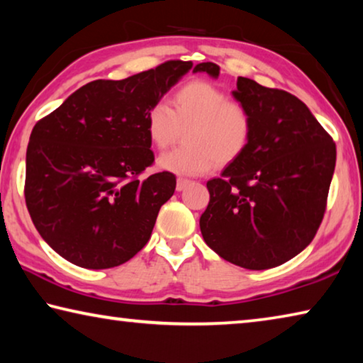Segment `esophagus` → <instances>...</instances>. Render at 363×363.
Listing matches in <instances>:
<instances>
[{
	"mask_svg": "<svg viewBox=\"0 0 363 363\" xmlns=\"http://www.w3.org/2000/svg\"><path fill=\"white\" fill-rule=\"evenodd\" d=\"M189 182H190V181H189V179H186V177H177L176 189H177V190H184V189H186V186H187Z\"/></svg>",
	"mask_w": 363,
	"mask_h": 363,
	"instance_id": "1",
	"label": "esophagus"
}]
</instances>
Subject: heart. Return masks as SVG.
I'll list each match as a JSON object with an SVG mask.
<instances>
[{"mask_svg": "<svg viewBox=\"0 0 363 363\" xmlns=\"http://www.w3.org/2000/svg\"><path fill=\"white\" fill-rule=\"evenodd\" d=\"M149 140L158 150L168 149L184 134L186 145L158 158L160 168L174 174L196 176L211 171L216 163L230 164L248 150L255 133L251 110L229 99L206 79H190L164 102L152 104L145 115Z\"/></svg>", "mask_w": 363, "mask_h": 363, "instance_id": "1", "label": "heart"}]
</instances>
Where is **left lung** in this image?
<instances>
[{
  "label": "left lung",
  "instance_id": "1",
  "mask_svg": "<svg viewBox=\"0 0 363 363\" xmlns=\"http://www.w3.org/2000/svg\"><path fill=\"white\" fill-rule=\"evenodd\" d=\"M194 72L219 75L201 62ZM233 97L255 120L248 150L206 182L210 203L200 218L208 247L250 270L277 267L314 240L327 210L336 163L333 138L311 110L284 89L238 77Z\"/></svg>",
  "mask_w": 363,
  "mask_h": 363
}]
</instances>
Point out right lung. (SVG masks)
Instances as JSON below:
<instances>
[{"instance_id": "add662e5", "label": "right lung", "mask_w": 363, "mask_h": 363, "mask_svg": "<svg viewBox=\"0 0 363 363\" xmlns=\"http://www.w3.org/2000/svg\"><path fill=\"white\" fill-rule=\"evenodd\" d=\"M190 69V60H167L125 79H96L33 126L27 210L43 240L67 261L115 267L149 242L176 176L143 177L155 162L145 115Z\"/></svg>"}]
</instances>
